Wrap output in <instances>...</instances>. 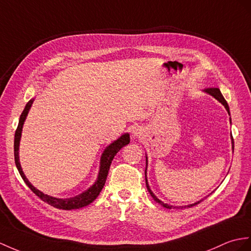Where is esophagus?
Wrapping results in <instances>:
<instances>
[{
  "mask_svg": "<svg viewBox=\"0 0 251 251\" xmlns=\"http://www.w3.org/2000/svg\"><path fill=\"white\" fill-rule=\"evenodd\" d=\"M133 135L136 136V137H140V135H142V131H140L139 127H134V129H133Z\"/></svg>",
  "mask_w": 251,
  "mask_h": 251,
  "instance_id": "34e87169",
  "label": "esophagus"
}]
</instances>
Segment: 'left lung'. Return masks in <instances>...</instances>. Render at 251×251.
I'll use <instances>...</instances> for the list:
<instances>
[{"mask_svg": "<svg viewBox=\"0 0 251 251\" xmlns=\"http://www.w3.org/2000/svg\"><path fill=\"white\" fill-rule=\"evenodd\" d=\"M205 91L207 94H210L211 96H213L214 98H215V99H217L219 102L222 103V104L226 107V109H227L228 111V113H229V106H228V103H227V101L225 100V98L223 97V95H222V93H221V90H219L218 88H213V87H210V88H205ZM232 144H234V142H233V137H232ZM146 170H147V167H146ZM146 170H145V178H146ZM146 186H147V189H148V192L150 193V195L152 196V198H153L157 203H160L161 205H163L164 207H167V209H172V207H174L175 209V206H173V205H169V204H166V203H164V202H162V201L160 200V199H157L155 196H154V194L151 192V189L149 188V185H148V182H147V178H146ZM200 201H202V200H200ZM200 201H198V202H196V203H194V204H191V205H187L188 207H191V206H194V205H196V204H198ZM182 207H184V206H182Z\"/></svg>", "mask_w": 251, "mask_h": 251, "instance_id": "obj_1", "label": "left lung"}]
</instances>
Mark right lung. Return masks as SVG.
Wrapping results in <instances>:
<instances>
[{"label":"right lung","mask_w":251,"mask_h":251,"mask_svg":"<svg viewBox=\"0 0 251 251\" xmlns=\"http://www.w3.org/2000/svg\"><path fill=\"white\" fill-rule=\"evenodd\" d=\"M33 100H30L27 102V104L25 105V108L23 109V112L20 116L19 119V124H18L17 130L15 133V143H14V151H15V163L16 166L19 170V174L22 176L23 181L25 182V184L32 189V192L38 196L41 200H44L45 202L49 203L50 205L57 207V209H63V210H72V209H79V207L86 206L89 203L93 202V201L99 196L100 192L102 191L103 186L105 184V181L108 175V170L109 166H111L112 161L116 153L122 148V147L127 145L130 143V135L129 134H125L121 137H119L116 142L109 145L107 148L103 152V154L101 156V166H100V173L99 176H98V180L95 183V184L91 186L89 189H87L86 192L78 195V196H75L73 198H68V199H58V198H54L51 196H48V195H45L44 193L39 192L38 189H36L28 180L25 178L24 176L21 166H20V162H19V144H20V137H21V131H22V126L24 124V120H25L27 113L29 111V107L32 105Z\"/></svg>","instance_id":"right-lung-1"}]
</instances>
